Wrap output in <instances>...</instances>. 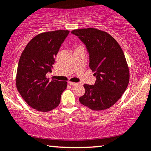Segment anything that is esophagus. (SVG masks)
<instances>
[{"instance_id": "1", "label": "esophagus", "mask_w": 151, "mask_h": 151, "mask_svg": "<svg viewBox=\"0 0 151 151\" xmlns=\"http://www.w3.org/2000/svg\"><path fill=\"white\" fill-rule=\"evenodd\" d=\"M68 83L71 86H75V85L78 84V83H76V82H72V81H69L68 82Z\"/></svg>"}]
</instances>
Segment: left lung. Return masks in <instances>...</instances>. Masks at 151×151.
<instances>
[{"label":"left lung","mask_w":151,"mask_h":151,"mask_svg":"<svg viewBox=\"0 0 151 151\" xmlns=\"http://www.w3.org/2000/svg\"><path fill=\"white\" fill-rule=\"evenodd\" d=\"M72 33L86 46L89 67L97 78L94 86L83 85L85 93L79 102L91 110L109 109L121 98L129 80V68L121 46L108 33L97 28L76 29Z\"/></svg>","instance_id":"left-lung-1"}]
</instances>
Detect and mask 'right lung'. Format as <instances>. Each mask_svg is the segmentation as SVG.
<instances>
[{
    "instance_id": "add662e5",
    "label": "right lung",
    "mask_w": 151,
    "mask_h": 151,
    "mask_svg": "<svg viewBox=\"0 0 151 151\" xmlns=\"http://www.w3.org/2000/svg\"><path fill=\"white\" fill-rule=\"evenodd\" d=\"M69 32L58 30L38 34L27 44L20 56L17 88L25 102L39 111L56 108L67 88V81H49L46 74L51 72L55 57Z\"/></svg>"
}]
</instances>
